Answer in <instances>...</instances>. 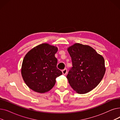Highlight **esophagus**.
<instances>
[{
	"mask_svg": "<svg viewBox=\"0 0 120 120\" xmlns=\"http://www.w3.org/2000/svg\"><path fill=\"white\" fill-rule=\"evenodd\" d=\"M62 73H63V74L64 75H66L67 74V68H65V69H64L63 70H62Z\"/></svg>",
	"mask_w": 120,
	"mask_h": 120,
	"instance_id": "obj_1",
	"label": "esophagus"
}]
</instances>
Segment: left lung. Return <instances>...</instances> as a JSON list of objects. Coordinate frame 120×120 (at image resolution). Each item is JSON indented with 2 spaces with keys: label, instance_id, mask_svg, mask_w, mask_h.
<instances>
[{
  "label": "left lung",
  "instance_id": "1",
  "mask_svg": "<svg viewBox=\"0 0 120 120\" xmlns=\"http://www.w3.org/2000/svg\"><path fill=\"white\" fill-rule=\"evenodd\" d=\"M72 67L67 78L72 89L79 94H85L96 87L105 71V60L92 47L75 43L68 49Z\"/></svg>",
  "mask_w": 120,
  "mask_h": 120
}]
</instances>
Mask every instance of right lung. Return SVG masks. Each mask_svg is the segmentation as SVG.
<instances>
[{"label": "right lung", "mask_w": 120, "mask_h": 120, "mask_svg": "<svg viewBox=\"0 0 120 120\" xmlns=\"http://www.w3.org/2000/svg\"><path fill=\"white\" fill-rule=\"evenodd\" d=\"M58 49L44 43L30 50L23 60L21 74L31 90L41 93L49 91L54 86L56 78L62 75L57 68L55 57Z\"/></svg>", "instance_id": "obj_1"}]
</instances>
